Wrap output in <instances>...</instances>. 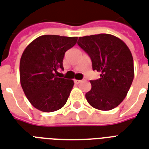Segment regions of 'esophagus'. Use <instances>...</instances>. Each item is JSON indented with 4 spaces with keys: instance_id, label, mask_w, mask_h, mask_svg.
I'll return each mask as SVG.
<instances>
[{
    "instance_id": "esophagus-1",
    "label": "esophagus",
    "mask_w": 149,
    "mask_h": 149,
    "mask_svg": "<svg viewBox=\"0 0 149 149\" xmlns=\"http://www.w3.org/2000/svg\"><path fill=\"white\" fill-rule=\"evenodd\" d=\"M74 82L76 84H80L82 82V80H74Z\"/></svg>"
}]
</instances>
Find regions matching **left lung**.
I'll use <instances>...</instances> for the list:
<instances>
[{
  "instance_id": "obj_1",
  "label": "left lung",
  "mask_w": 149,
  "mask_h": 149,
  "mask_svg": "<svg viewBox=\"0 0 149 149\" xmlns=\"http://www.w3.org/2000/svg\"><path fill=\"white\" fill-rule=\"evenodd\" d=\"M77 44L90 57L100 78L90 80L85 95L91 107L100 111L115 108L125 99L134 77L133 59L126 44L109 34L79 37Z\"/></svg>"
}]
</instances>
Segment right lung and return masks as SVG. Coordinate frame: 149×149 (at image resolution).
<instances>
[{
    "instance_id": "add662e5",
    "label": "right lung",
    "mask_w": 149,
    "mask_h": 149,
    "mask_svg": "<svg viewBox=\"0 0 149 149\" xmlns=\"http://www.w3.org/2000/svg\"><path fill=\"white\" fill-rule=\"evenodd\" d=\"M77 37L39 36L24 49L19 63L22 88L31 105L43 112L63 107L74 82L57 77L63 68L65 52L75 46Z\"/></svg>"
}]
</instances>
